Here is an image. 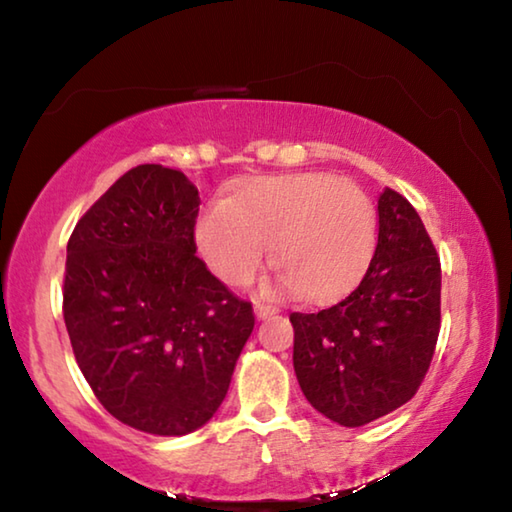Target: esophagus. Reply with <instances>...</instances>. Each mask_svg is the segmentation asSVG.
I'll return each mask as SVG.
<instances>
[{
	"instance_id": "obj_1",
	"label": "esophagus",
	"mask_w": 512,
	"mask_h": 512,
	"mask_svg": "<svg viewBox=\"0 0 512 512\" xmlns=\"http://www.w3.org/2000/svg\"><path fill=\"white\" fill-rule=\"evenodd\" d=\"M273 314H277V307L266 305V302H255V316L257 318H268Z\"/></svg>"
}]
</instances>
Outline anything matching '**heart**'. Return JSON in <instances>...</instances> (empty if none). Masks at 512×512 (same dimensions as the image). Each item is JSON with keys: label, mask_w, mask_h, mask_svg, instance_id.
Here are the masks:
<instances>
[{"label": "heart", "mask_w": 512, "mask_h": 512, "mask_svg": "<svg viewBox=\"0 0 512 512\" xmlns=\"http://www.w3.org/2000/svg\"><path fill=\"white\" fill-rule=\"evenodd\" d=\"M207 264L228 284H246L266 264L275 241L282 282L323 302L361 280L377 246V210L352 180L332 173L257 178L196 225Z\"/></svg>", "instance_id": "b5f03b06"}]
</instances>
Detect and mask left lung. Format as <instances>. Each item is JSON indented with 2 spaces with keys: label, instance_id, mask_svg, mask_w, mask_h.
Instances as JSON below:
<instances>
[{
  "label": "left lung",
  "instance_id": "left-lung-1",
  "mask_svg": "<svg viewBox=\"0 0 512 512\" xmlns=\"http://www.w3.org/2000/svg\"><path fill=\"white\" fill-rule=\"evenodd\" d=\"M377 246L366 275L336 305L289 316L293 368L325 418L361 427L418 393L440 332V257L415 207L379 196Z\"/></svg>",
  "mask_w": 512,
  "mask_h": 512
}]
</instances>
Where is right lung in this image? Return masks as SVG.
Returning a JSON list of instances; mask_svg holds the SVG:
<instances>
[{
    "instance_id": "1",
    "label": "right lung",
    "mask_w": 512,
    "mask_h": 512,
    "mask_svg": "<svg viewBox=\"0 0 512 512\" xmlns=\"http://www.w3.org/2000/svg\"><path fill=\"white\" fill-rule=\"evenodd\" d=\"M198 189L162 164L126 171L67 241L63 316L76 363L110 415L155 436L212 418L255 327L196 257Z\"/></svg>"
}]
</instances>
